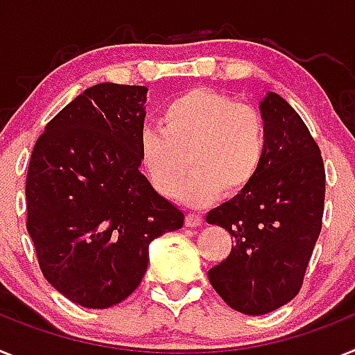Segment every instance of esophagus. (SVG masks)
<instances>
[{"mask_svg": "<svg viewBox=\"0 0 355 355\" xmlns=\"http://www.w3.org/2000/svg\"><path fill=\"white\" fill-rule=\"evenodd\" d=\"M184 223H187V226H190V228H198V226L202 224V215L190 211V214H187V220H184Z\"/></svg>", "mask_w": 355, "mask_h": 355, "instance_id": "obj_1", "label": "esophagus"}]
</instances>
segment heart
<instances>
[{
    "label": "heart",
    "instance_id": "heart-1",
    "mask_svg": "<svg viewBox=\"0 0 355 355\" xmlns=\"http://www.w3.org/2000/svg\"><path fill=\"white\" fill-rule=\"evenodd\" d=\"M266 150L268 125L259 109L207 87L175 96L163 109L159 129L147 127L140 135L141 166L162 196L178 192L189 162L192 175L181 192L189 202L246 190Z\"/></svg>",
    "mask_w": 355,
    "mask_h": 355
}]
</instances>
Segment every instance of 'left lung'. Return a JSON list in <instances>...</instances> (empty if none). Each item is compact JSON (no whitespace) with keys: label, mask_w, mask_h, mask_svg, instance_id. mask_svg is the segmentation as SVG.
I'll use <instances>...</instances> for the list:
<instances>
[{"label":"left lung","mask_w":355,"mask_h":355,"mask_svg":"<svg viewBox=\"0 0 355 355\" xmlns=\"http://www.w3.org/2000/svg\"><path fill=\"white\" fill-rule=\"evenodd\" d=\"M268 150L253 183L207 215L228 230L233 248L208 271L217 295L242 314L286 305L302 289L322 232L325 166L320 147L295 109L277 93L260 104Z\"/></svg>","instance_id":"obj_1"}]
</instances>
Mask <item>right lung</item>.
<instances>
[{"label":"right lung","instance_id":"right-lung-1","mask_svg":"<svg viewBox=\"0 0 355 355\" xmlns=\"http://www.w3.org/2000/svg\"><path fill=\"white\" fill-rule=\"evenodd\" d=\"M145 86H91L51 118L26 172V230L42 275L87 309L120 304L140 286L148 244L184 215L138 166Z\"/></svg>","mask_w":355,"mask_h":355}]
</instances>
